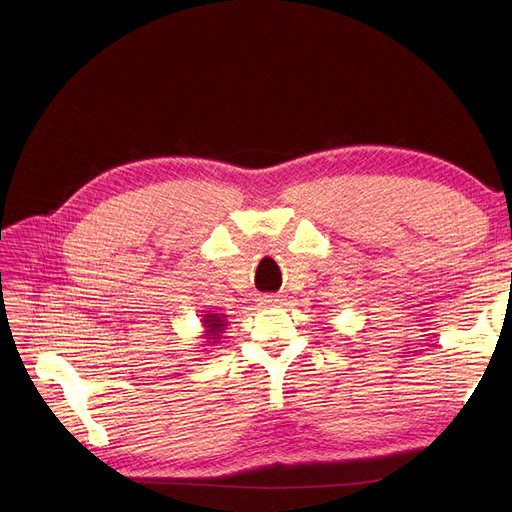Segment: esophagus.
Masks as SVG:
<instances>
[{
	"label": "esophagus",
	"mask_w": 512,
	"mask_h": 512,
	"mask_svg": "<svg viewBox=\"0 0 512 512\" xmlns=\"http://www.w3.org/2000/svg\"><path fill=\"white\" fill-rule=\"evenodd\" d=\"M278 303V299H274L272 294H265V297H261V305H274Z\"/></svg>",
	"instance_id": "obj_1"
}]
</instances>
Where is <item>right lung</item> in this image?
<instances>
[{
  "label": "right lung",
  "instance_id": "obj_1",
  "mask_svg": "<svg viewBox=\"0 0 512 512\" xmlns=\"http://www.w3.org/2000/svg\"><path fill=\"white\" fill-rule=\"evenodd\" d=\"M207 319H205V328H207V332H209V338H220V332H222V317L218 315V313H213V315H205Z\"/></svg>",
  "mask_w": 512,
  "mask_h": 512
}]
</instances>
